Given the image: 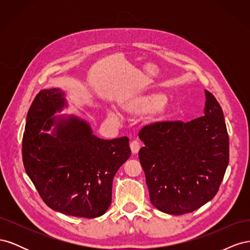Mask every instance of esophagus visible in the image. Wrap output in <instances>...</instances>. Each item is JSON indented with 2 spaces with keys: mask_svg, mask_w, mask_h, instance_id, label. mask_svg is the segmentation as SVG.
Returning <instances> with one entry per match:
<instances>
[{
  "mask_svg": "<svg viewBox=\"0 0 250 250\" xmlns=\"http://www.w3.org/2000/svg\"><path fill=\"white\" fill-rule=\"evenodd\" d=\"M130 149H131V152L133 154L138 153L140 150V143L138 141H131L130 142Z\"/></svg>",
  "mask_w": 250,
  "mask_h": 250,
  "instance_id": "1",
  "label": "esophagus"
}]
</instances>
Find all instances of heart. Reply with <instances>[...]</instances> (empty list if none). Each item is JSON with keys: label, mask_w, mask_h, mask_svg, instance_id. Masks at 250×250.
I'll return each mask as SVG.
<instances>
[{"label": "heart", "mask_w": 250, "mask_h": 250, "mask_svg": "<svg viewBox=\"0 0 250 250\" xmlns=\"http://www.w3.org/2000/svg\"><path fill=\"white\" fill-rule=\"evenodd\" d=\"M167 101V97L163 93H149L145 95H129L124 97L120 101L121 107L124 111L132 116H141L145 113L158 110V116L161 119H164L168 116L169 109L164 106V103ZM108 117L117 121L119 120L118 113L115 111H109Z\"/></svg>", "instance_id": "heart-1"}]
</instances>
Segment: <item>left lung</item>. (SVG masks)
I'll use <instances>...</instances> for the list:
<instances>
[{
    "mask_svg": "<svg viewBox=\"0 0 250 250\" xmlns=\"http://www.w3.org/2000/svg\"><path fill=\"white\" fill-rule=\"evenodd\" d=\"M204 116L184 123L144 126L139 151L150 201L164 213L184 215L215 197L229 161V140L223 111L206 90Z\"/></svg>",
    "mask_w": 250,
    "mask_h": 250,
    "instance_id": "obj_1",
    "label": "left lung"
}]
</instances>
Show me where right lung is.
Segmentation results:
<instances>
[{
    "instance_id": "right-lung-1",
    "label": "right lung",
    "mask_w": 250,
    "mask_h": 250,
    "mask_svg": "<svg viewBox=\"0 0 250 250\" xmlns=\"http://www.w3.org/2000/svg\"><path fill=\"white\" fill-rule=\"evenodd\" d=\"M58 88L42 89L29 108L22 135V163L41 198L64 215L96 218L110 206L112 179L131 152L129 140H102L78 118L52 117L63 107Z\"/></svg>"
}]
</instances>
